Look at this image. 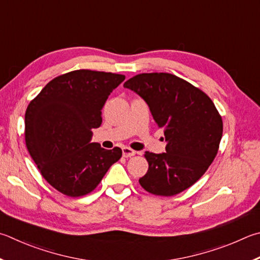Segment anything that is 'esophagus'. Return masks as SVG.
I'll list each match as a JSON object with an SVG mask.
<instances>
[{
  "label": "esophagus",
  "instance_id": "esophagus-1",
  "mask_svg": "<svg viewBox=\"0 0 260 260\" xmlns=\"http://www.w3.org/2000/svg\"><path fill=\"white\" fill-rule=\"evenodd\" d=\"M136 153V151H134L133 149L128 148V146H124L122 148V155H124L125 158H128V157H133V155Z\"/></svg>",
  "mask_w": 260,
  "mask_h": 260
}]
</instances>
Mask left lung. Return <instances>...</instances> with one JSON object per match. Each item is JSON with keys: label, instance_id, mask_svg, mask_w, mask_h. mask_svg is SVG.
<instances>
[{"label": "left lung", "instance_id": "8db88e82", "mask_svg": "<svg viewBox=\"0 0 260 260\" xmlns=\"http://www.w3.org/2000/svg\"><path fill=\"white\" fill-rule=\"evenodd\" d=\"M124 86L148 103L167 141L166 152H145L149 169L139 179L141 186L154 196L178 194L204 175L218 152V110L200 88L168 73L139 74Z\"/></svg>", "mask_w": 260, "mask_h": 260}]
</instances>
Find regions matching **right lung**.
<instances>
[{
    "instance_id": "obj_1",
    "label": "right lung",
    "mask_w": 260,
    "mask_h": 260,
    "mask_svg": "<svg viewBox=\"0 0 260 260\" xmlns=\"http://www.w3.org/2000/svg\"><path fill=\"white\" fill-rule=\"evenodd\" d=\"M124 79L119 74L74 70L52 79L28 105L27 150L45 181L62 194L91 193L120 159V148L106 150L91 140L108 96Z\"/></svg>"
}]
</instances>
